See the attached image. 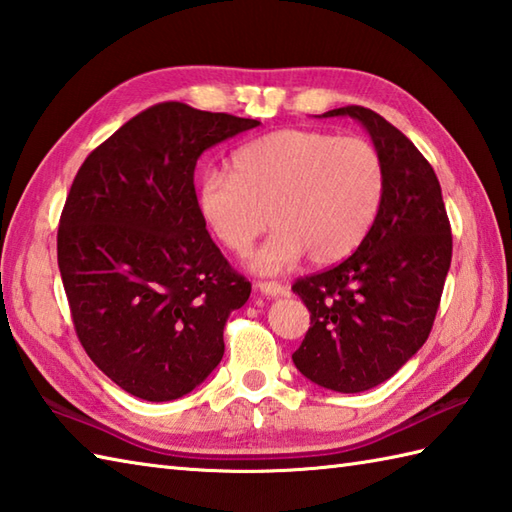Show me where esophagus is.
Returning <instances> with one entry per match:
<instances>
[{"label": "esophagus", "instance_id": "1", "mask_svg": "<svg viewBox=\"0 0 512 512\" xmlns=\"http://www.w3.org/2000/svg\"><path fill=\"white\" fill-rule=\"evenodd\" d=\"M257 290L262 292V295H266V297H281L286 292V288L281 286V284H277V281H259Z\"/></svg>", "mask_w": 512, "mask_h": 512}]
</instances>
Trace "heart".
Returning a JSON list of instances; mask_svg holds the SVG:
<instances>
[{
    "mask_svg": "<svg viewBox=\"0 0 512 512\" xmlns=\"http://www.w3.org/2000/svg\"><path fill=\"white\" fill-rule=\"evenodd\" d=\"M385 162L365 138L312 129H279L239 147L231 173L204 171L195 204L224 248L250 255V268L275 275L303 255L334 264L363 244L385 198Z\"/></svg>",
    "mask_w": 512,
    "mask_h": 512,
    "instance_id": "heart-1",
    "label": "heart"
}]
</instances>
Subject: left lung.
Segmentation results:
<instances>
[{
  "label": "left lung",
  "instance_id": "left-lung-1",
  "mask_svg": "<svg viewBox=\"0 0 512 512\" xmlns=\"http://www.w3.org/2000/svg\"><path fill=\"white\" fill-rule=\"evenodd\" d=\"M350 116L385 162V198L363 244L292 292L310 310V330L292 363L314 385L358 394L394 376L427 341L451 266V226L436 171L416 145L361 105Z\"/></svg>",
  "mask_w": 512,
  "mask_h": 512
}]
</instances>
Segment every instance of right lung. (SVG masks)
I'll return each mask as SVG.
<instances>
[{
	"label": "right lung",
	"mask_w": 512,
	"mask_h": 512,
	"mask_svg": "<svg viewBox=\"0 0 512 512\" xmlns=\"http://www.w3.org/2000/svg\"><path fill=\"white\" fill-rule=\"evenodd\" d=\"M257 125L158 103L76 173L57 235L63 288L85 352L127 394L182 398L222 361L226 319L250 284L206 231L193 171L206 149Z\"/></svg>",
	"instance_id": "add662e5"
}]
</instances>
